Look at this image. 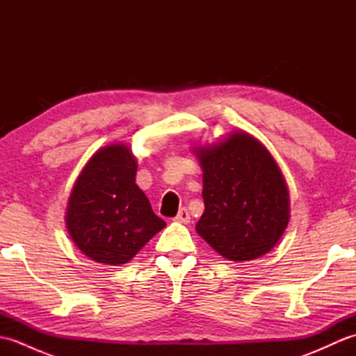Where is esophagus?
Returning a JSON list of instances; mask_svg holds the SVG:
<instances>
[{"label": "esophagus", "instance_id": "obj_1", "mask_svg": "<svg viewBox=\"0 0 356 356\" xmlns=\"http://www.w3.org/2000/svg\"><path fill=\"white\" fill-rule=\"evenodd\" d=\"M174 220L179 222V223H190L191 217H190V213H188V211H186V208H182V209L179 211V214L176 216V218H174Z\"/></svg>", "mask_w": 356, "mask_h": 356}]
</instances>
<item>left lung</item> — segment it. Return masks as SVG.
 <instances>
[{
  "label": "left lung",
  "mask_w": 356,
  "mask_h": 356,
  "mask_svg": "<svg viewBox=\"0 0 356 356\" xmlns=\"http://www.w3.org/2000/svg\"><path fill=\"white\" fill-rule=\"evenodd\" d=\"M203 171L205 211L195 231L229 261L266 255L291 218L289 190L274 156L243 130L193 148Z\"/></svg>",
  "instance_id": "1"
}]
</instances>
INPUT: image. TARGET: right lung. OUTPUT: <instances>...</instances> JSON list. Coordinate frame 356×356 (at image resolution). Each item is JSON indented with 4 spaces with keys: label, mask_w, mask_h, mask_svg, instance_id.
<instances>
[{
    "label": "right lung",
    "mask_w": 356,
    "mask_h": 356,
    "mask_svg": "<svg viewBox=\"0 0 356 356\" xmlns=\"http://www.w3.org/2000/svg\"><path fill=\"white\" fill-rule=\"evenodd\" d=\"M131 147L110 143L88 159L74 182L65 226L79 251L108 266L130 261L166 223L136 185Z\"/></svg>",
    "instance_id": "1"
}]
</instances>
